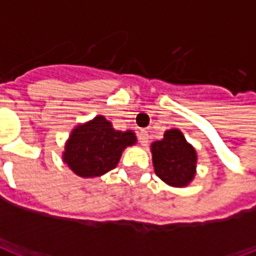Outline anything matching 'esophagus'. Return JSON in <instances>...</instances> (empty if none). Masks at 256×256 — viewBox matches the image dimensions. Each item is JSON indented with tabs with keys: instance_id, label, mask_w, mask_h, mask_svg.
Wrapping results in <instances>:
<instances>
[{
	"instance_id": "esophagus-1",
	"label": "esophagus",
	"mask_w": 256,
	"mask_h": 256,
	"mask_svg": "<svg viewBox=\"0 0 256 256\" xmlns=\"http://www.w3.org/2000/svg\"><path fill=\"white\" fill-rule=\"evenodd\" d=\"M138 140L140 142H141V145H146L148 144V141H150V136H148V132L146 130H141L138 134Z\"/></svg>"
}]
</instances>
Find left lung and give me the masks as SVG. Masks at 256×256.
Listing matches in <instances>:
<instances>
[{
	"mask_svg": "<svg viewBox=\"0 0 256 256\" xmlns=\"http://www.w3.org/2000/svg\"><path fill=\"white\" fill-rule=\"evenodd\" d=\"M150 150L156 176L162 181L177 188L186 186L192 181L198 156L180 130L166 132L164 138L154 142Z\"/></svg>",
	"mask_w": 256,
	"mask_h": 256,
	"instance_id": "left-lung-1",
	"label": "left lung"
}]
</instances>
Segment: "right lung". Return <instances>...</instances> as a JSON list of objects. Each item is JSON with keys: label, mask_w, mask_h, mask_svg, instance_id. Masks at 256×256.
Masks as SVG:
<instances>
[{"label": "right lung", "mask_w": 256, "mask_h": 256, "mask_svg": "<svg viewBox=\"0 0 256 256\" xmlns=\"http://www.w3.org/2000/svg\"><path fill=\"white\" fill-rule=\"evenodd\" d=\"M133 144V132H118L106 118L96 116L89 123L74 128L63 159L79 177H100L115 168L122 150Z\"/></svg>", "instance_id": "right-lung-1"}]
</instances>
